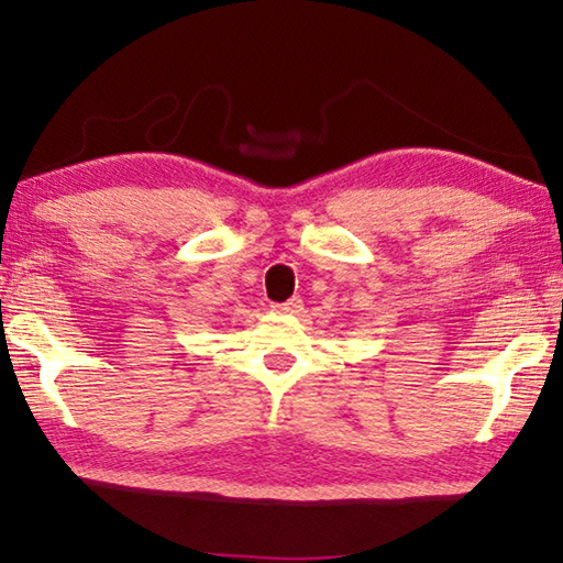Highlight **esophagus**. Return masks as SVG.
Returning <instances> with one entry per match:
<instances>
[{
  "mask_svg": "<svg viewBox=\"0 0 563 563\" xmlns=\"http://www.w3.org/2000/svg\"><path fill=\"white\" fill-rule=\"evenodd\" d=\"M273 310H275V312H280V314H297V312L302 310V300H300V297H290L288 302L273 305Z\"/></svg>",
  "mask_w": 563,
  "mask_h": 563,
  "instance_id": "esophagus-1",
  "label": "esophagus"
}]
</instances>
